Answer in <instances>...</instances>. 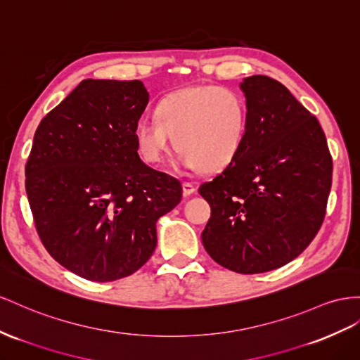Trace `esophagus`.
Listing matches in <instances>:
<instances>
[{
    "mask_svg": "<svg viewBox=\"0 0 360 360\" xmlns=\"http://www.w3.org/2000/svg\"><path fill=\"white\" fill-rule=\"evenodd\" d=\"M197 191V186L191 181H183V193L184 195H192Z\"/></svg>",
    "mask_w": 360,
    "mask_h": 360,
    "instance_id": "esophagus-1",
    "label": "esophagus"
}]
</instances>
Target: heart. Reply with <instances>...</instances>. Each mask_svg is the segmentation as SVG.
<instances>
[{"label": "heart", "mask_w": 360, "mask_h": 360, "mask_svg": "<svg viewBox=\"0 0 360 360\" xmlns=\"http://www.w3.org/2000/svg\"><path fill=\"white\" fill-rule=\"evenodd\" d=\"M154 118L141 120L133 130L136 148L145 162L162 163L174 139L181 167L215 172L226 168L244 145L248 105L230 87L197 84L162 98Z\"/></svg>", "instance_id": "obj_1"}]
</instances>
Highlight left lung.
<instances>
[{
  "mask_svg": "<svg viewBox=\"0 0 360 360\" xmlns=\"http://www.w3.org/2000/svg\"><path fill=\"white\" fill-rule=\"evenodd\" d=\"M240 89L248 105L245 141L198 189L212 209L201 239L221 266L259 274L289 264L314 240L333 163L318 120L280 82L251 75Z\"/></svg>",
  "mask_w": 360,
  "mask_h": 360,
  "instance_id": "1",
  "label": "left lung"
}]
</instances>
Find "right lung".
Masks as SVG:
<instances>
[{"label":"right lung","instance_id":"right-lung-1","mask_svg":"<svg viewBox=\"0 0 360 360\" xmlns=\"http://www.w3.org/2000/svg\"><path fill=\"white\" fill-rule=\"evenodd\" d=\"M150 95L139 80H83L39 124L25 165L37 235L54 260L92 281L136 273L181 184L145 165L133 130Z\"/></svg>","mask_w":360,"mask_h":360}]
</instances>
